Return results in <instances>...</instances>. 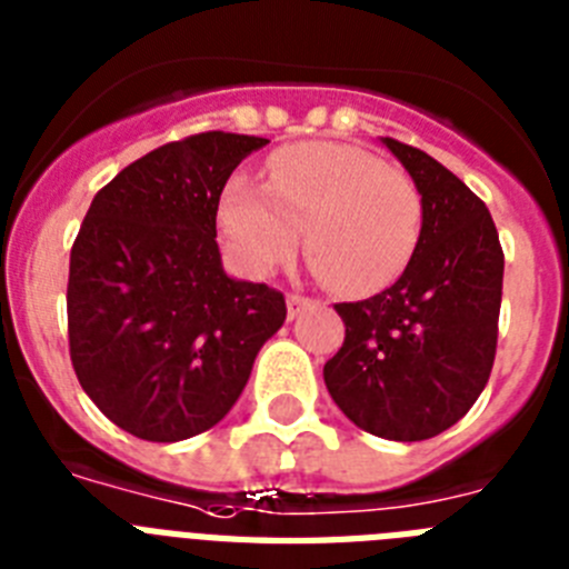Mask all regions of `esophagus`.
Masks as SVG:
<instances>
[{
    "instance_id": "1",
    "label": "esophagus",
    "mask_w": 569,
    "mask_h": 569,
    "mask_svg": "<svg viewBox=\"0 0 569 569\" xmlns=\"http://www.w3.org/2000/svg\"><path fill=\"white\" fill-rule=\"evenodd\" d=\"M308 305H311V299H308V296L290 293L288 296V317L296 319V317H299V313L305 311V308H308Z\"/></svg>"
}]
</instances>
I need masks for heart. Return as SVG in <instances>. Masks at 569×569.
I'll list each match as a JSON object with an SVG mask.
<instances>
[{"label":"heart","instance_id":"1","mask_svg":"<svg viewBox=\"0 0 569 569\" xmlns=\"http://www.w3.org/2000/svg\"><path fill=\"white\" fill-rule=\"evenodd\" d=\"M425 203L410 173L349 142H296L270 153L264 186L232 177L218 200L223 250L261 279L305 252L328 288L372 296L419 247Z\"/></svg>","mask_w":569,"mask_h":569}]
</instances>
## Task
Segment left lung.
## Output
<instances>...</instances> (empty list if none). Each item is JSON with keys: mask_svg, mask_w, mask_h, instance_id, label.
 <instances>
[{"mask_svg": "<svg viewBox=\"0 0 569 569\" xmlns=\"http://www.w3.org/2000/svg\"><path fill=\"white\" fill-rule=\"evenodd\" d=\"M421 191L425 223L392 288L335 305L346 322L322 369L360 430L421 442L457 425L486 389L497 351L503 250L486 203L412 144L380 139Z\"/></svg>", "mask_w": 569, "mask_h": 569, "instance_id": "left-lung-1", "label": "left lung"}]
</instances>
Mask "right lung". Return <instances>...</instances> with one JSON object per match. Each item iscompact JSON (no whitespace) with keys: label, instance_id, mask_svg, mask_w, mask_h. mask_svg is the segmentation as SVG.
Listing matches in <instances>:
<instances>
[{"label":"right lung","instance_id":"1","mask_svg":"<svg viewBox=\"0 0 569 569\" xmlns=\"http://www.w3.org/2000/svg\"><path fill=\"white\" fill-rule=\"evenodd\" d=\"M267 142L209 130L150 150L98 191L74 238V375L112 425L144 442L218 425L288 317L279 290L229 279L214 241L220 191Z\"/></svg>","mask_w":569,"mask_h":569}]
</instances>
